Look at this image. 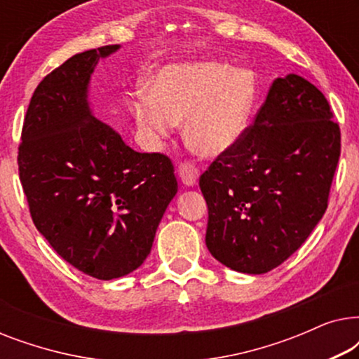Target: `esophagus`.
I'll use <instances>...</instances> for the list:
<instances>
[{"mask_svg": "<svg viewBox=\"0 0 359 359\" xmlns=\"http://www.w3.org/2000/svg\"><path fill=\"white\" fill-rule=\"evenodd\" d=\"M178 173L186 186H194L199 180V170L193 163H181L178 166Z\"/></svg>", "mask_w": 359, "mask_h": 359, "instance_id": "1", "label": "esophagus"}]
</instances>
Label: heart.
Masks as SVG:
<instances>
[{"instance_id": "1", "label": "heart", "mask_w": 359, "mask_h": 359, "mask_svg": "<svg viewBox=\"0 0 359 359\" xmlns=\"http://www.w3.org/2000/svg\"><path fill=\"white\" fill-rule=\"evenodd\" d=\"M150 95L132 104L137 124L151 142L170 137L184 122L188 144L204 156L232 149L248 127L257 81L252 72L220 62L166 65L156 73Z\"/></svg>"}]
</instances>
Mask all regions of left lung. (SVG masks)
<instances>
[{
  "label": "left lung",
  "mask_w": 359,
  "mask_h": 359,
  "mask_svg": "<svg viewBox=\"0 0 359 359\" xmlns=\"http://www.w3.org/2000/svg\"><path fill=\"white\" fill-rule=\"evenodd\" d=\"M327 97L299 75L276 78L232 149L201 175L205 245L238 273L263 274L291 257L328 205L340 127Z\"/></svg>",
  "instance_id": "obj_1"
}]
</instances>
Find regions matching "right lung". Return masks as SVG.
Masks as SVG:
<instances>
[{
  "instance_id": "1",
  "label": "right lung",
  "mask_w": 359,
  "mask_h": 359,
  "mask_svg": "<svg viewBox=\"0 0 359 359\" xmlns=\"http://www.w3.org/2000/svg\"><path fill=\"white\" fill-rule=\"evenodd\" d=\"M117 48L76 53L39 83L18 151L34 225L65 262L102 281L145 262L178 191L168 156L132 150L90 109L91 73Z\"/></svg>"
}]
</instances>
